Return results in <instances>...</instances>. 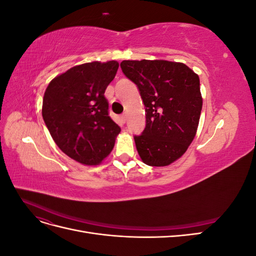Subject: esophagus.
<instances>
[{"label":"esophagus","mask_w":256,"mask_h":256,"mask_svg":"<svg viewBox=\"0 0 256 256\" xmlns=\"http://www.w3.org/2000/svg\"><path fill=\"white\" fill-rule=\"evenodd\" d=\"M126 120H127V114L125 113V114H122V115L120 116V122H122V124H125Z\"/></svg>","instance_id":"obj_1"}]
</instances>
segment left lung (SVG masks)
I'll return each mask as SVG.
<instances>
[{
    "instance_id": "left-lung-1",
    "label": "left lung",
    "mask_w": 256,
    "mask_h": 256,
    "mask_svg": "<svg viewBox=\"0 0 256 256\" xmlns=\"http://www.w3.org/2000/svg\"><path fill=\"white\" fill-rule=\"evenodd\" d=\"M120 67L145 106V129L134 136L142 161L152 166L173 164L196 134L203 106L198 76L187 65L164 60H122Z\"/></svg>"
}]
</instances>
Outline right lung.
<instances>
[{"mask_svg":"<svg viewBox=\"0 0 256 256\" xmlns=\"http://www.w3.org/2000/svg\"><path fill=\"white\" fill-rule=\"evenodd\" d=\"M118 66L116 60L74 66L46 88L42 111L46 126L60 150L82 164H99L120 132L104 97Z\"/></svg>","mask_w":256,"mask_h":256,"instance_id":"add662e5","label":"right lung"}]
</instances>
